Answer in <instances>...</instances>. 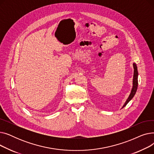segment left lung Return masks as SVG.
Returning <instances> with one entry per match:
<instances>
[{
    "instance_id": "obj_1",
    "label": "left lung",
    "mask_w": 154,
    "mask_h": 154,
    "mask_svg": "<svg viewBox=\"0 0 154 154\" xmlns=\"http://www.w3.org/2000/svg\"><path fill=\"white\" fill-rule=\"evenodd\" d=\"M133 66H134V79H133V87H132V89L130 95H129V97H128L127 100H126L122 108H124L128 103V102L134 97V96L135 95L137 89V86H138V71H137V67L136 63H135L133 64Z\"/></svg>"
}]
</instances>
